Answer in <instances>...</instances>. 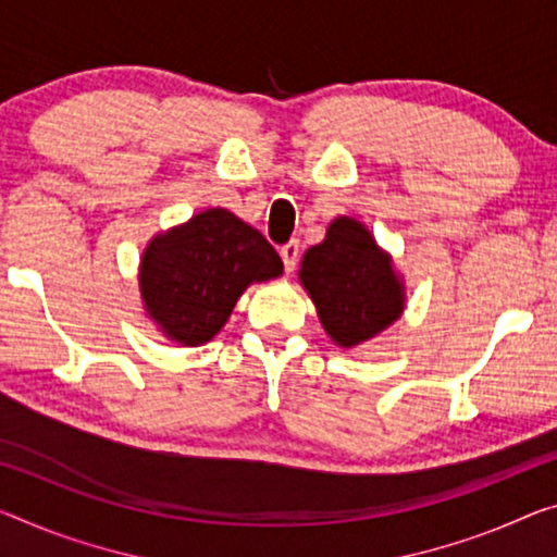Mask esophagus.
Masks as SVG:
<instances>
[{
	"label": "esophagus",
	"instance_id": "obj_1",
	"mask_svg": "<svg viewBox=\"0 0 557 557\" xmlns=\"http://www.w3.org/2000/svg\"><path fill=\"white\" fill-rule=\"evenodd\" d=\"M281 259H284V269L288 273L294 271L298 261V242H288L286 246H281Z\"/></svg>",
	"mask_w": 557,
	"mask_h": 557
}]
</instances>
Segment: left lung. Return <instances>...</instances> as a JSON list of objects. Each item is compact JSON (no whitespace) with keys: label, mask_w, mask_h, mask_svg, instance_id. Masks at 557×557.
<instances>
[{"label":"left lung","mask_w":557,"mask_h":557,"mask_svg":"<svg viewBox=\"0 0 557 557\" xmlns=\"http://www.w3.org/2000/svg\"><path fill=\"white\" fill-rule=\"evenodd\" d=\"M298 281L323 331L341 348L366 344L404 315V276L396 273L393 256L354 216L331 221L326 238L304 253Z\"/></svg>","instance_id":"1"}]
</instances>
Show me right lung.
I'll return each mask as SVG.
<instances>
[{
	"instance_id": "1",
	"label": "right lung",
	"mask_w": 557,
	"mask_h": 557,
	"mask_svg": "<svg viewBox=\"0 0 557 557\" xmlns=\"http://www.w3.org/2000/svg\"><path fill=\"white\" fill-rule=\"evenodd\" d=\"M281 273L284 261L261 231L228 209H207L147 244L139 294L161 336L203 346L224 329L246 288Z\"/></svg>"
}]
</instances>
